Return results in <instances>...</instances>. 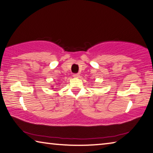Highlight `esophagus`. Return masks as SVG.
I'll return each mask as SVG.
<instances>
[{"label": "esophagus", "mask_w": 153, "mask_h": 153, "mask_svg": "<svg viewBox=\"0 0 153 153\" xmlns=\"http://www.w3.org/2000/svg\"><path fill=\"white\" fill-rule=\"evenodd\" d=\"M73 77H74V78H79V74L78 73H75L73 74Z\"/></svg>", "instance_id": "1"}]
</instances>
